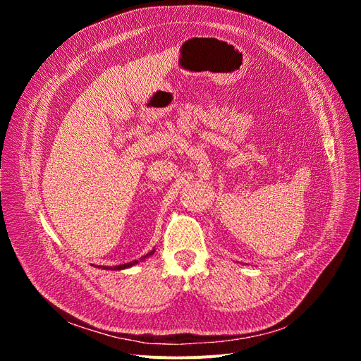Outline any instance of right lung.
<instances>
[{"mask_svg": "<svg viewBox=\"0 0 361 361\" xmlns=\"http://www.w3.org/2000/svg\"><path fill=\"white\" fill-rule=\"evenodd\" d=\"M155 253V250H152L150 253H147L143 259H146V257H149L150 255H154ZM135 264H138L137 260H133V262H129V264H123V265H116V267H111V268H106V269H125V268H129V267H133V265H135Z\"/></svg>", "mask_w": 361, "mask_h": 361, "instance_id": "right-lung-1", "label": "right lung"}]
</instances>
